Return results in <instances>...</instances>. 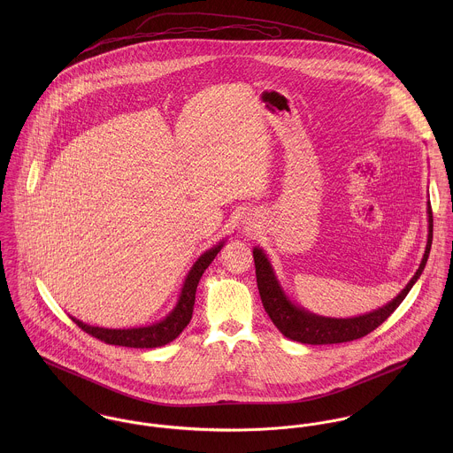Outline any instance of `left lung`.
<instances>
[{"mask_svg":"<svg viewBox=\"0 0 453 453\" xmlns=\"http://www.w3.org/2000/svg\"><path fill=\"white\" fill-rule=\"evenodd\" d=\"M427 216H429V235L426 244L424 258L418 265V270L411 277V280L406 284V288L382 309H377L370 314L359 316V318H349V319H334V318H323L318 314H312L305 311L303 307L295 305L282 291L273 268L263 250L255 248V268H257V282H258L259 296L261 303L265 307V312L272 319V323L277 326V329L289 340L300 342V343H311V345H326V343H343L352 342L361 336H366L375 327L388 319V316L401 305V302L410 293L411 286L417 282L420 273L426 268V263L431 253L433 244V209L431 202H427Z\"/></svg>","mask_w":453,"mask_h":453,"instance_id":"left-lung-1","label":"left lung"}]
</instances>
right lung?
I'll return each instance as SVG.
<instances>
[{
	"label": "right lung",
	"mask_w": 453,
	"mask_h": 453,
	"mask_svg": "<svg viewBox=\"0 0 453 453\" xmlns=\"http://www.w3.org/2000/svg\"><path fill=\"white\" fill-rule=\"evenodd\" d=\"M225 242H219L218 246L207 250L200 258L196 259L188 272L180 300L176 307L169 312L167 318H164L158 323L142 326V327H127V329H110V327H99V326H90V324L81 323L76 318H71L73 323L78 324L85 333L92 334L94 338H99L104 343L110 345H120V347H134V349H155L162 347L174 338L180 336V333L188 326L192 314H194L195 293L198 280L203 273V270L211 265V261L216 258L219 250L223 248Z\"/></svg>",
	"instance_id": "right-lung-1"
}]
</instances>
